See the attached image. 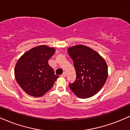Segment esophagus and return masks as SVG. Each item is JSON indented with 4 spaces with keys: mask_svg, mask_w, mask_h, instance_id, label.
Masks as SVG:
<instances>
[{
    "mask_svg": "<svg viewBox=\"0 0 130 130\" xmlns=\"http://www.w3.org/2000/svg\"><path fill=\"white\" fill-rule=\"evenodd\" d=\"M61 77H66V74H65V73H63V74L61 75Z\"/></svg>",
    "mask_w": 130,
    "mask_h": 130,
    "instance_id": "obj_1",
    "label": "esophagus"
}]
</instances>
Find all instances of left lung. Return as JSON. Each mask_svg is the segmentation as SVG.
<instances>
[{
    "mask_svg": "<svg viewBox=\"0 0 130 130\" xmlns=\"http://www.w3.org/2000/svg\"><path fill=\"white\" fill-rule=\"evenodd\" d=\"M74 62L76 80L69 86L78 98L86 99L96 94L107 81L108 66L105 59L96 51L82 45L68 48Z\"/></svg>",
    "mask_w": 130,
    "mask_h": 130,
    "instance_id": "obj_1",
    "label": "left lung"
}]
</instances>
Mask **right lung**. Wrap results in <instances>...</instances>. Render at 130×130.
Listing matches in <instances>:
<instances>
[{
	"label": "right lung",
	"instance_id": "right-lung-1",
	"mask_svg": "<svg viewBox=\"0 0 130 130\" xmlns=\"http://www.w3.org/2000/svg\"><path fill=\"white\" fill-rule=\"evenodd\" d=\"M55 51L54 48L39 45L25 53L17 62L14 68L15 80L29 96H43L59 77L54 74L48 62Z\"/></svg>",
	"mask_w": 130,
	"mask_h": 130
}]
</instances>
